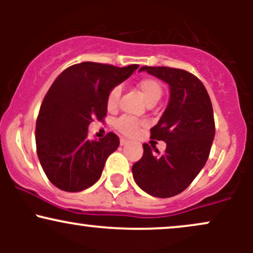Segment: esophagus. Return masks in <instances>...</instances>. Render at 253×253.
Wrapping results in <instances>:
<instances>
[{"mask_svg": "<svg viewBox=\"0 0 253 253\" xmlns=\"http://www.w3.org/2000/svg\"><path fill=\"white\" fill-rule=\"evenodd\" d=\"M127 144H128V140H126V139H124V138L120 139V145H121V146H124V145H127Z\"/></svg>", "mask_w": 253, "mask_h": 253, "instance_id": "obj_1", "label": "esophagus"}]
</instances>
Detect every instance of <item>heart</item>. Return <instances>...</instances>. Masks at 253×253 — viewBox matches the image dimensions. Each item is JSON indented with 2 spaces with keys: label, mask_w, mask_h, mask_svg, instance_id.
Masks as SVG:
<instances>
[{
  "label": "heart",
  "mask_w": 253,
  "mask_h": 253,
  "mask_svg": "<svg viewBox=\"0 0 253 253\" xmlns=\"http://www.w3.org/2000/svg\"><path fill=\"white\" fill-rule=\"evenodd\" d=\"M136 89L140 91L141 96L144 97L145 102L149 106L155 104L163 94V86L159 81L153 77H143L136 83ZM119 97H120V88L114 86L107 95L106 106L109 112H114L119 106ZM140 121L135 120L129 117H121L115 121L114 126L121 134L126 136H133L141 127Z\"/></svg>",
  "instance_id": "1"
}]
</instances>
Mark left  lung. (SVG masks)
Instances as JSON below:
<instances>
[{"label": "left lung", "instance_id": "8db88e82", "mask_svg": "<svg viewBox=\"0 0 253 253\" xmlns=\"http://www.w3.org/2000/svg\"><path fill=\"white\" fill-rule=\"evenodd\" d=\"M170 86V101L158 124L151 128V139L163 140L161 155L144 144V155L133 164L134 181L144 191L167 199L187 189L205 167L215 135L211 97L195 75L168 66H143Z\"/></svg>", "mask_w": 253, "mask_h": 253}]
</instances>
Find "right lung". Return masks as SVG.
Segmentation results:
<instances>
[{
  "label": "right lung",
  "mask_w": 253,
  "mask_h": 253,
  "mask_svg": "<svg viewBox=\"0 0 253 253\" xmlns=\"http://www.w3.org/2000/svg\"><path fill=\"white\" fill-rule=\"evenodd\" d=\"M138 68V64L118 68L83 62L69 66L54 80L36 125L38 158L52 184L76 193L97 182L120 140L113 132L89 140L88 126L94 119L104 120L108 92Z\"/></svg>",
  "instance_id": "1"
}]
</instances>
